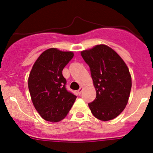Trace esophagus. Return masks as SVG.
<instances>
[{"label": "esophagus", "mask_w": 153, "mask_h": 153, "mask_svg": "<svg viewBox=\"0 0 153 153\" xmlns=\"http://www.w3.org/2000/svg\"><path fill=\"white\" fill-rule=\"evenodd\" d=\"M82 91H83V87H81V88H79V90L78 91V94H81L82 93Z\"/></svg>", "instance_id": "34e87169"}]
</instances>
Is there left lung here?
<instances>
[{"mask_svg":"<svg viewBox=\"0 0 153 153\" xmlns=\"http://www.w3.org/2000/svg\"><path fill=\"white\" fill-rule=\"evenodd\" d=\"M88 65L96 98L88 106L97 119L108 121L119 116L130 97L132 79L122 58L107 45H96L81 52Z\"/></svg>","mask_w":153,"mask_h":153,"instance_id":"obj_1","label":"left lung"}]
</instances>
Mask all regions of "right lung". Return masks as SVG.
Wrapping results in <instances>:
<instances>
[{
  "instance_id": "add662e5",
  "label": "right lung",
  "mask_w": 153,
  "mask_h": 153,
  "mask_svg": "<svg viewBox=\"0 0 153 153\" xmlns=\"http://www.w3.org/2000/svg\"><path fill=\"white\" fill-rule=\"evenodd\" d=\"M73 56L71 51L50 48L38 57L30 71V97L45 120L54 123L63 120L76 100V96L65 88L66 80L62 75L63 68Z\"/></svg>"
}]
</instances>
